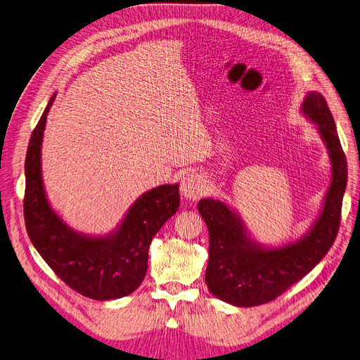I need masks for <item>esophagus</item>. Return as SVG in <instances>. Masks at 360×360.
Here are the masks:
<instances>
[{"mask_svg":"<svg viewBox=\"0 0 360 360\" xmlns=\"http://www.w3.org/2000/svg\"><path fill=\"white\" fill-rule=\"evenodd\" d=\"M180 191L186 200L197 201L207 193V184L200 174L189 172L181 179Z\"/></svg>","mask_w":360,"mask_h":360,"instance_id":"esophagus-1","label":"esophagus"}]
</instances>
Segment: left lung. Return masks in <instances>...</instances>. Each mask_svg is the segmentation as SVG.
<instances>
[{
    "mask_svg": "<svg viewBox=\"0 0 360 360\" xmlns=\"http://www.w3.org/2000/svg\"><path fill=\"white\" fill-rule=\"evenodd\" d=\"M302 111L317 123L332 162V181L323 212L307 236L284 248H261L246 236L240 219L224 202L213 198L198 202L210 240L207 287L217 299L236 307H258L275 300L320 263L340 230L347 186V159L340 136L320 93H309Z\"/></svg>",
    "mask_w": 360,
    "mask_h": 360,
    "instance_id": "1",
    "label": "left lung"
}]
</instances>
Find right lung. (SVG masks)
I'll return each instance as SVG.
<instances>
[{
	"instance_id": "obj_1",
	"label": "right lung",
	"mask_w": 360,
	"mask_h": 360,
	"mask_svg": "<svg viewBox=\"0 0 360 360\" xmlns=\"http://www.w3.org/2000/svg\"><path fill=\"white\" fill-rule=\"evenodd\" d=\"M53 99L56 94L32 130L27 150L24 217L28 237L53 274L76 292L94 300L124 297L141 285L150 243L179 209V184H162L141 195L111 236L75 233L51 209L41 183L40 147Z\"/></svg>"
}]
</instances>
